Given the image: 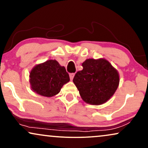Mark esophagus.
<instances>
[{
    "label": "esophagus",
    "instance_id": "34e87169",
    "mask_svg": "<svg viewBox=\"0 0 148 148\" xmlns=\"http://www.w3.org/2000/svg\"><path fill=\"white\" fill-rule=\"evenodd\" d=\"M74 76H75V73H70L69 74V77H70L71 80H73V79Z\"/></svg>",
    "mask_w": 148,
    "mask_h": 148
}]
</instances>
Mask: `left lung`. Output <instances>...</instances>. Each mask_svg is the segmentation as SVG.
<instances>
[{
	"label": "left lung",
	"instance_id": "8db88e82",
	"mask_svg": "<svg viewBox=\"0 0 148 148\" xmlns=\"http://www.w3.org/2000/svg\"><path fill=\"white\" fill-rule=\"evenodd\" d=\"M82 66L83 69L77 73L73 80L82 100L92 105L106 102L118 88L117 70L104 58L86 59Z\"/></svg>",
	"mask_w": 148,
	"mask_h": 148
}]
</instances>
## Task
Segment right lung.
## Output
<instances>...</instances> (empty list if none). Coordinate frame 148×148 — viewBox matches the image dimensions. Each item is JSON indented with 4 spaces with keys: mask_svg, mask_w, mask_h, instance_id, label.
Segmentation results:
<instances>
[{
    "mask_svg": "<svg viewBox=\"0 0 148 148\" xmlns=\"http://www.w3.org/2000/svg\"><path fill=\"white\" fill-rule=\"evenodd\" d=\"M70 81L64 66L56 60H48L36 64L29 73L32 90L42 96L52 97L58 94L63 85Z\"/></svg>",
    "mask_w": 148,
    "mask_h": 148,
    "instance_id": "right-lung-1",
    "label": "right lung"
}]
</instances>
